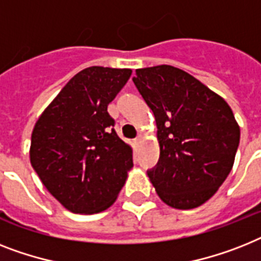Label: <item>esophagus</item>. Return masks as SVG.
Wrapping results in <instances>:
<instances>
[{"mask_svg":"<svg viewBox=\"0 0 261 261\" xmlns=\"http://www.w3.org/2000/svg\"><path fill=\"white\" fill-rule=\"evenodd\" d=\"M135 143H137V145H141V143H143V135H138V138L137 139H135Z\"/></svg>","mask_w":261,"mask_h":261,"instance_id":"obj_1","label":"esophagus"}]
</instances>
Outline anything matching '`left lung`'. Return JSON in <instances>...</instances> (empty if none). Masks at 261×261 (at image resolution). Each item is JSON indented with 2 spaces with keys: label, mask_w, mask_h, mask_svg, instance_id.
<instances>
[{
  "label": "left lung",
  "mask_w": 261,
  "mask_h": 261,
  "mask_svg": "<svg viewBox=\"0 0 261 261\" xmlns=\"http://www.w3.org/2000/svg\"><path fill=\"white\" fill-rule=\"evenodd\" d=\"M156 122L160 161L149 178L165 204L193 209L215 196L234 164L240 126L224 97L173 65L135 71Z\"/></svg>",
  "instance_id": "left-lung-1"
}]
</instances>
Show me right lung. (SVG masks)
I'll return each instance as SVG.
<instances>
[{"instance_id": "1", "label": "right lung", "mask_w": 261, "mask_h": 261, "mask_svg": "<svg viewBox=\"0 0 261 261\" xmlns=\"http://www.w3.org/2000/svg\"><path fill=\"white\" fill-rule=\"evenodd\" d=\"M131 69L90 67L76 73L42 111L32 131L29 158L46 190L65 209L94 215L109 209L133 169L107 106Z\"/></svg>"}]
</instances>
